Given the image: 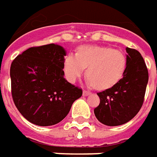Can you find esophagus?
Segmentation results:
<instances>
[{
	"label": "esophagus",
	"mask_w": 157,
	"mask_h": 157,
	"mask_svg": "<svg viewBox=\"0 0 157 157\" xmlns=\"http://www.w3.org/2000/svg\"><path fill=\"white\" fill-rule=\"evenodd\" d=\"M89 94H91V92H89L87 90H84L83 91V95H85V96H87Z\"/></svg>",
	"instance_id": "34e87169"
}]
</instances>
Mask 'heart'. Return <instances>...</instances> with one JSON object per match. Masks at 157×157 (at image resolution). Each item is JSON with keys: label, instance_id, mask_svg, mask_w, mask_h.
Instances as JSON below:
<instances>
[{"label": "heart", "instance_id": "heart-1", "mask_svg": "<svg viewBox=\"0 0 157 157\" xmlns=\"http://www.w3.org/2000/svg\"><path fill=\"white\" fill-rule=\"evenodd\" d=\"M126 65V57L120 51L87 45L80 47L77 55L69 54L65 57L63 71L70 82H75L87 67L89 82L98 89H106L122 78Z\"/></svg>", "mask_w": 157, "mask_h": 157}]
</instances>
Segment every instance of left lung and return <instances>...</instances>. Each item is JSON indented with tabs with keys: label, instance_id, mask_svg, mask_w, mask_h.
Returning <instances> with one entry per match:
<instances>
[{
	"label": "left lung",
	"instance_id": "obj_1",
	"mask_svg": "<svg viewBox=\"0 0 157 157\" xmlns=\"http://www.w3.org/2000/svg\"><path fill=\"white\" fill-rule=\"evenodd\" d=\"M127 66L123 78L111 88L98 93L100 105L94 109L98 121L106 126L127 123L140 111L144 101L148 71L141 53L126 48Z\"/></svg>",
	"mask_w": 157,
	"mask_h": 157
}]
</instances>
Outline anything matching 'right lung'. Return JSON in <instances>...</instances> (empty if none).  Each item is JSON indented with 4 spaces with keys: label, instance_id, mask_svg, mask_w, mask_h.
<instances>
[{
    "label": "right lung",
    "instance_id": "obj_1",
    "mask_svg": "<svg viewBox=\"0 0 157 157\" xmlns=\"http://www.w3.org/2000/svg\"><path fill=\"white\" fill-rule=\"evenodd\" d=\"M63 47L50 44L31 47L10 66L11 94L16 108L29 122L52 126L66 117L81 88L63 78Z\"/></svg>",
    "mask_w": 157,
    "mask_h": 157
}]
</instances>
